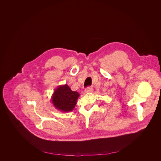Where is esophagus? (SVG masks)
<instances>
[{
    "label": "esophagus",
    "mask_w": 161,
    "mask_h": 161,
    "mask_svg": "<svg viewBox=\"0 0 161 161\" xmlns=\"http://www.w3.org/2000/svg\"><path fill=\"white\" fill-rule=\"evenodd\" d=\"M93 88H92V87H87L86 89H85V91H84V92L85 93H91V92H93Z\"/></svg>",
    "instance_id": "1"
}]
</instances>
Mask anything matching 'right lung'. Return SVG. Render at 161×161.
Returning <instances> with one entry per match:
<instances>
[{
  "mask_svg": "<svg viewBox=\"0 0 161 161\" xmlns=\"http://www.w3.org/2000/svg\"><path fill=\"white\" fill-rule=\"evenodd\" d=\"M80 97L78 92L72 91L68 84L60 85L55 89L51 100L54 107L57 110L69 112L72 111L77 104Z\"/></svg>",
  "mask_w": 161,
  "mask_h": 161,
  "instance_id": "1",
  "label": "right lung"
}]
</instances>
